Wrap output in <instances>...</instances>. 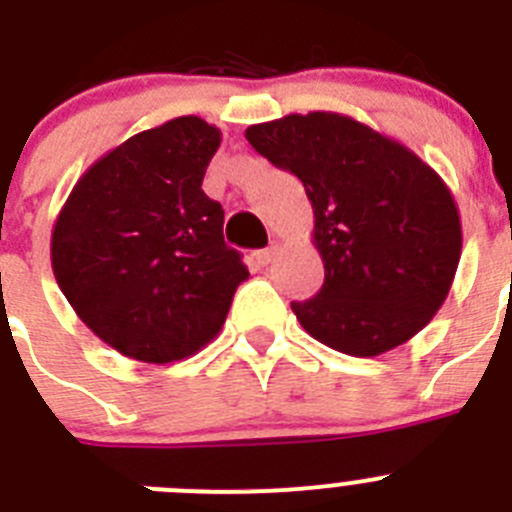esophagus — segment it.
I'll return each instance as SVG.
<instances>
[{
  "label": "esophagus",
  "mask_w": 512,
  "mask_h": 512,
  "mask_svg": "<svg viewBox=\"0 0 512 512\" xmlns=\"http://www.w3.org/2000/svg\"><path fill=\"white\" fill-rule=\"evenodd\" d=\"M274 253H277V246L271 243L269 248H261V251L253 253V259H256V264H259V266H266L271 259H274Z\"/></svg>",
  "instance_id": "34e87169"
}]
</instances>
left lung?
Returning <instances> with one entry per match:
<instances>
[{
  "instance_id": "8db88e82",
  "label": "left lung",
  "mask_w": 512,
  "mask_h": 512,
  "mask_svg": "<svg viewBox=\"0 0 512 512\" xmlns=\"http://www.w3.org/2000/svg\"><path fill=\"white\" fill-rule=\"evenodd\" d=\"M246 138L300 179L315 212L325 282L292 302L302 328L341 354L379 356L431 323L461 256L459 210L441 176L338 112L261 122Z\"/></svg>"
}]
</instances>
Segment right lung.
<instances>
[{"label":"right lung","instance_id":"1","mask_svg":"<svg viewBox=\"0 0 512 512\" xmlns=\"http://www.w3.org/2000/svg\"><path fill=\"white\" fill-rule=\"evenodd\" d=\"M220 130L184 115L128 138L76 182L51 238L56 282L84 323L146 364L192 356L220 333L241 253L202 192Z\"/></svg>","mask_w":512,"mask_h":512}]
</instances>
